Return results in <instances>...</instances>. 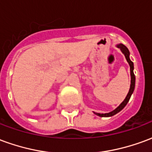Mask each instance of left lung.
<instances>
[{
    "label": "left lung",
    "mask_w": 152,
    "mask_h": 152,
    "mask_svg": "<svg viewBox=\"0 0 152 152\" xmlns=\"http://www.w3.org/2000/svg\"><path fill=\"white\" fill-rule=\"evenodd\" d=\"M118 48H120L121 50V51L123 52V53L124 54V56L126 58V60H127V62L129 64V66H130V75H131V84H130V89H129V91L128 93L127 96H126V98L124 99V100L123 102H121V104L119 107H118L117 108L115 109L114 111H112V112H109V113H105V114H100V113H96L94 112V114H96L97 115H99V116H101V117H108V116H112V115H114L116 113H118L119 112H121L122 109L124 108V107L126 106V104L128 103V102L129 101V99H130L131 95H132V94L134 92V86H135V76H134V63L133 62L129 59V51L127 49V47L124 45H122V44H120V45H117Z\"/></svg>",
    "instance_id": "1"
}]
</instances>
